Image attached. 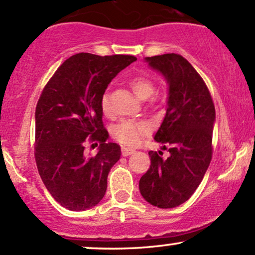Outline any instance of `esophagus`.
<instances>
[{"label":"esophagus","mask_w":255,"mask_h":255,"mask_svg":"<svg viewBox=\"0 0 255 255\" xmlns=\"http://www.w3.org/2000/svg\"><path fill=\"white\" fill-rule=\"evenodd\" d=\"M135 153V149L134 148H128V147H122V155L124 157H128V155Z\"/></svg>","instance_id":"obj_1"}]
</instances>
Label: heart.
Masks as SVG:
<instances>
[{
  "instance_id": "b5f03b06",
  "label": "heart",
  "mask_w": 255,
  "mask_h": 255,
  "mask_svg": "<svg viewBox=\"0 0 255 255\" xmlns=\"http://www.w3.org/2000/svg\"><path fill=\"white\" fill-rule=\"evenodd\" d=\"M129 87L133 93L136 95L140 100H147L154 94L155 87L154 83L151 79L146 77L136 76L129 81ZM101 110L106 116L112 114V106H110L109 94H103L101 98ZM149 133L148 124L143 121H137V120H124L119 122L114 127L113 135L120 143L124 146H137L141 141L143 140L147 134Z\"/></svg>"
}]
</instances>
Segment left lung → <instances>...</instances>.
<instances>
[{"label": "left lung", "mask_w": 255, "mask_h": 255, "mask_svg": "<svg viewBox=\"0 0 255 255\" xmlns=\"http://www.w3.org/2000/svg\"><path fill=\"white\" fill-rule=\"evenodd\" d=\"M145 60L168 84L166 114L154 140L170 157L161 158V151L148 152L151 166L140 178L139 189L148 203L167 209L188 201L209 167L215 107L204 81L180 54Z\"/></svg>", "instance_id": "obj_1"}]
</instances>
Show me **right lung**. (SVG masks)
Returning a JSON list of instances; mask_svg holds the SVG:
<instances>
[{"mask_svg": "<svg viewBox=\"0 0 255 255\" xmlns=\"http://www.w3.org/2000/svg\"><path fill=\"white\" fill-rule=\"evenodd\" d=\"M134 56L78 53L64 61L45 85L35 109V161L46 189L61 207L83 211L98 204L108 173L121 157L106 142L101 98L112 79L135 61ZM87 140L100 142L85 157Z\"/></svg>", "mask_w": 255, "mask_h": 255, "instance_id": "right-lung-1", "label": "right lung"}]
</instances>
